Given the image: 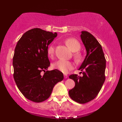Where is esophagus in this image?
Instances as JSON below:
<instances>
[{
  "instance_id": "esophagus-1",
  "label": "esophagus",
  "mask_w": 122,
  "mask_h": 122,
  "mask_svg": "<svg viewBox=\"0 0 122 122\" xmlns=\"http://www.w3.org/2000/svg\"><path fill=\"white\" fill-rule=\"evenodd\" d=\"M64 78H65V79H66V78L68 77V75H67L66 74H64Z\"/></svg>"
}]
</instances>
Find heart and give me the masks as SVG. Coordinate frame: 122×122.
I'll return each mask as SVG.
<instances>
[{"mask_svg":"<svg viewBox=\"0 0 122 122\" xmlns=\"http://www.w3.org/2000/svg\"><path fill=\"white\" fill-rule=\"evenodd\" d=\"M65 44L74 51L73 56L77 61H80L81 58V54L79 53V50L81 48V45L79 41L74 38H69L65 40ZM76 52H75V51ZM47 54L50 58H53L55 54V47L54 45H51L47 49ZM53 68L57 69L63 73H67L73 68V64L70 61L64 60H60L54 62L52 65Z\"/></svg>","mask_w":122,"mask_h":122,"instance_id":"heart-1","label":"heart"}]
</instances>
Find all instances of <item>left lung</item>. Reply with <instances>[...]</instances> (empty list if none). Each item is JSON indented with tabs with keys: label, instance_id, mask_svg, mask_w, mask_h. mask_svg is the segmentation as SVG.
I'll use <instances>...</instances> for the list:
<instances>
[{
	"label": "left lung",
	"instance_id": "8db88e82",
	"mask_svg": "<svg viewBox=\"0 0 122 122\" xmlns=\"http://www.w3.org/2000/svg\"><path fill=\"white\" fill-rule=\"evenodd\" d=\"M81 38L86 50V55L79 70L83 72L82 77L76 74L69 76L75 86L69 91L74 101L85 104L97 96L104 84L106 60L101 45L93 36L82 31Z\"/></svg>",
	"mask_w": 122,
	"mask_h": 122
}]
</instances>
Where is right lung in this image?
Masks as SVG:
<instances>
[{
	"label": "right lung",
	"mask_w": 122,
	"mask_h": 122,
	"mask_svg": "<svg viewBox=\"0 0 122 122\" xmlns=\"http://www.w3.org/2000/svg\"><path fill=\"white\" fill-rule=\"evenodd\" d=\"M57 36L56 33L34 28L24 33L15 47L14 79L21 93L31 101L46 100L54 85L64 79L63 73L58 70L45 71L50 65L48 46ZM42 71L43 75H41Z\"/></svg>",
	"instance_id": "right-lung-1"
}]
</instances>
